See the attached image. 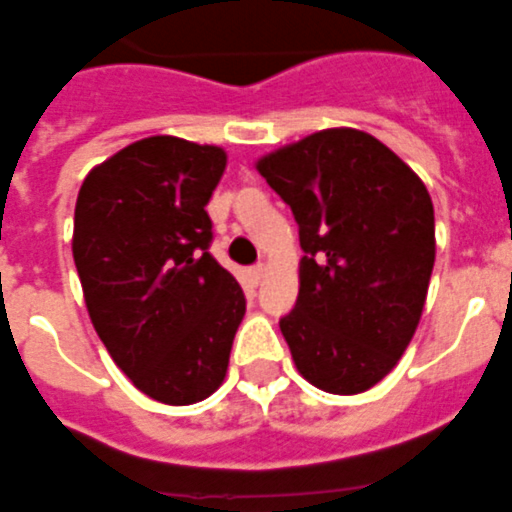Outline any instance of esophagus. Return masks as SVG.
<instances>
[{
  "mask_svg": "<svg viewBox=\"0 0 512 512\" xmlns=\"http://www.w3.org/2000/svg\"><path fill=\"white\" fill-rule=\"evenodd\" d=\"M249 276H252V282H260V279H263L265 276V265L263 263H257V265H252V268H249Z\"/></svg>",
  "mask_w": 512,
  "mask_h": 512,
  "instance_id": "34e87169",
  "label": "esophagus"
}]
</instances>
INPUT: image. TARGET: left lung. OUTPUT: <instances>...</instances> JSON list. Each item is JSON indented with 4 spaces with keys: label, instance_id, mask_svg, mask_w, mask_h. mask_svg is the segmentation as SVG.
I'll list each match as a JSON object with an SVG mask.
<instances>
[{
    "label": "left lung",
    "instance_id": "8db88e82",
    "mask_svg": "<svg viewBox=\"0 0 512 512\" xmlns=\"http://www.w3.org/2000/svg\"><path fill=\"white\" fill-rule=\"evenodd\" d=\"M300 236L298 303L279 319L295 368L360 395L395 368L419 327L435 265V209L376 136L327 128L257 161Z\"/></svg>",
    "mask_w": 512,
    "mask_h": 512
}]
</instances>
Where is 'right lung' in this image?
<instances>
[{
	"label": "right lung",
	"instance_id": "add662e5",
	"mask_svg": "<svg viewBox=\"0 0 512 512\" xmlns=\"http://www.w3.org/2000/svg\"><path fill=\"white\" fill-rule=\"evenodd\" d=\"M228 155L150 136L85 177L72 255L91 322L139 392L193 405L220 389L247 300L212 255L206 204Z\"/></svg>",
	"mask_w": 512,
	"mask_h": 512
}]
</instances>
